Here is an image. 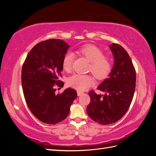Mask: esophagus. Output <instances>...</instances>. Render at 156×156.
<instances>
[{
    "label": "esophagus",
    "instance_id": "esophagus-1",
    "mask_svg": "<svg viewBox=\"0 0 156 156\" xmlns=\"http://www.w3.org/2000/svg\"><path fill=\"white\" fill-rule=\"evenodd\" d=\"M77 96H81V95H82V94H83V92H80V91H77Z\"/></svg>",
    "mask_w": 156,
    "mask_h": 156
}]
</instances>
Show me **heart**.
Returning a JSON list of instances; mask_svg holds the SVG:
<instances>
[{
  "mask_svg": "<svg viewBox=\"0 0 156 156\" xmlns=\"http://www.w3.org/2000/svg\"><path fill=\"white\" fill-rule=\"evenodd\" d=\"M76 53L83 56L90 62L88 70L98 80H103L110 75L112 62L110 56L103 55L100 48L93 45H85L76 50ZM74 55L68 52L64 56L62 66L64 71L69 72L72 68ZM68 85L78 90L83 91L94 84L93 77L89 75L74 74L67 80Z\"/></svg>",
  "mask_w": 156,
  "mask_h": 156,
  "instance_id": "1",
  "label": "heart"
}]
</instances>
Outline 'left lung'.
I'll return each mask as SVG.
<instances>
[{"instance_id": "obj_1", "label": "left lung", "mask_w": 156, "mask_h": 156, "mask_svg": "<svg viewBox=\"0 0 156 156\" xmlns=\"http://www.w3.org/2000/svg\"><path fill=\"white\" fill-rule=\"evenodd\" d=\"M109 48L114 65L109 77L97 88L105 94L89 92L90 103L87 108L90 118L102 125L115 123L124 116L133 100L136 84L135 69L127 51L116 44Z\"/></svg>"}]
</instances>
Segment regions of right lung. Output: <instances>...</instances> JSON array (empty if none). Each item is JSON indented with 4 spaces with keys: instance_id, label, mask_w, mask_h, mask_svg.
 Here are the masks:
<instances>
[{
    "instance_id": "obj_1",
    "label": "right lung",
    "mask_w": 156,
    "mask_h": 156,
    "mask_svg": "<svg viewBox=\"0 0 156 156\" xmlns=\"http://www.w3.org/2000/svg\"><path fill=\"white\" fill-rule=\"evenodd\" d=\"M69 48L59 39L41 41L30 50L23 65L21 83L26 103L36 119L45 124H55L64 120L77 96L70 88L62 94L55 93L56 85L64 86L59 76Z\"/></svg>"
}]
</instances>
